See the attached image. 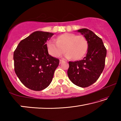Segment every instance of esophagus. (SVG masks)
<instances>
[{
    "mask_svg": "<svg viewBox=\"0 0 121 121\" xmlns=\"http://www.w3.org/2000/svg\"><path fill=\"white\" fill-rule=\"evenodd\" d=\"M63 61V60H60V64H61V63H62Z\"/></svg>",
    "mask_w": 121,
    "mask_h": 121,
    "instance_id": "34e87169",
    "label": "esophagus"
}]
</instances>
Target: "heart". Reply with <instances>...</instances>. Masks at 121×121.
<instances>
[{"mask_svg": "<svg viewBox=\"0 0 121 121\" xmlns=\"http://www.w3.org/2000/svg\"><path fill=\"white\" fill-rule=\"evenodd\" d=\"M49 54L54 57H59L65 52V58L74 60L82 58L88 48L87 40L83 36H77L74 34L65 33L59 36L55 40L47 43Z\"/></svg>", "mask_w": 121, "mask_h": 121, "instance_id": "b5f03b06", "label": "heart"}]
</instances>
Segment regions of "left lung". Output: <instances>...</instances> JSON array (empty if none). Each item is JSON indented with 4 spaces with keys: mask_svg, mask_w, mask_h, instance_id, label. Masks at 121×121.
Listing matches in <instances>:
<instances>
[{
    "mask_svg": "<svg viewBox=\"0 0 121 121\" xmlns=\"http://www.w3.org/2000/svg\"><path fill=\"white\" fill-rule=\"evenodd\" d=\"M87 40L88 48L83 60L69 61L67 74L75 85L86 87L99 78L105 67L107 51L102 39L86 28L77 30Z\"/></svg>",
    "mask_w": 121,
    "mask_h": 121,
    "instance_id": "obj_1",
    "label": "left lung"
}]
</instances>
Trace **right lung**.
<instances>
[{"instance_id": "obj_1", "label": "right lung", "mask_w": 121, "mask_h": 121, "mask_svg": "<svg viewBox=\"0 0 121 121\" xmlns=\"http://www.w3.org/2000/svg\"><path fill=\"white\" fill-rule=\"evenodd\" d=\"M54 34L35 31L18 45L14 52V70L20 81L30 90L41 91L48 87L59 64L48 54L47 40Z\"/></svg>"}]
</instances>
